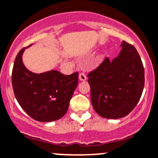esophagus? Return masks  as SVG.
Here are the masks:
<instances>
[{
    "label": "esophagus",
    "mask_w": 158,
    "mask_h": 158,
    "mask_svg": "<svg viewBox=\"0 0 158 158\" xmlns=\"http://www.w3.org/2000/svg\"><path fill=\"white\" fill-rule=\"evenodd\" d=\"M79 80H81V81H85L86 80V76L85 75V73H81L79 75Z\"/></svg>",
    "instance_id": "1"
}]
</instances>
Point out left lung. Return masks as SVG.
I'll list each match as a JSON object with an SVG mask.
<instances>
[{"mask_svg":"<svg viewBox=\"0 0 158 158\" xmlns=\"http://www.w3.org/2000/svg\"><path fill=\"white\" fill-rule=\"evenodd\" d=\"M120 52L113 60L104 59L89 73L88 82L95 111L106 119H120L129 114L141 97L144 69L137 49L123 41Z\"/></svg>","mask_w":158,"mask_h":158,"instance_id":"left-lung-1","label":"left lung"}]
</instances>
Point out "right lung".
I'll list each match as a JSON object with an SVG mask.
<instances>
[{"instance_id": "1", "label": "right lung", "mask_w": 158, "mask_h": 158, "mask_svg": "<svg viewBox=\"0 0 158 158\" xmlns=\"http://www.w3.org/2000/svg\"><path fill=\"white\" fill-rule=\"evenodd\" d=\"M27 48L17 55L12 70V86L16 99L26 113L37 121L59 120L68 110L77 87L79 73L67 76L56 70L39 74L32 73L22 61Z\"/></svg>"}]
</instances>
